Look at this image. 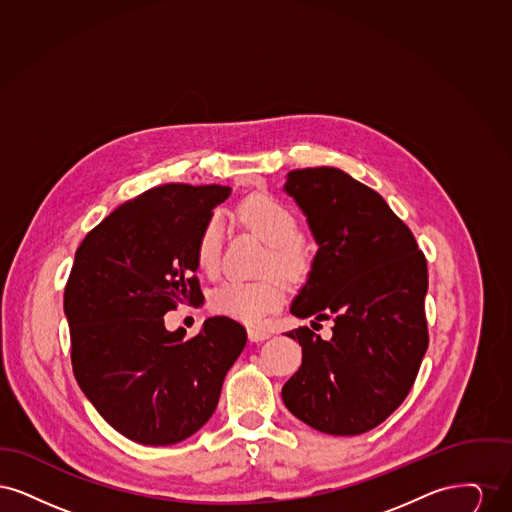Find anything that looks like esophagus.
<instances>
[{"mask_svg":"<svg viewBox=\"0 0 512 512\" xmlns=\"http://www.w3.org/2000/svg\"><path fill=\"white\" fill-rule=\"evenodd\" d=\"M247 336L251 341H265L270 338V332L265 328H247Z\"/></svg>","mask_w":512,"mask_h":512,"instance_id":"obj_1","label":"esophagus"}]
</instances>
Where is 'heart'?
I'll return each instance as SVG.
<instances>
[{
    "label": "heart",
    "mask_w": 512,
    "mask_h": 512,
    "mask_svg": "<svg viewBox=\"0 0 512 512\" xmlns=\"http://www.w3.org/2000/svg\"><path fill=\"white\" fill-rule=\"evenodd\" d=\"M240 217L270 244L268 267L282 276L295 278L309 267L307 253L299 240L301 228L292 209L272 195H253L240 205ZM224 228L219 213L209 215L195 238L194 257L199 270L215 274L219 270ZM284 288L278 280H226L211 293V309L224 317L255 324L268 311L280 307Z\"/></svg>",
    "instance_id": "obj_1"
}]
</instances>
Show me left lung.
<instances>
[{
  "label": "left lung",
  "mask_w": 512,
  "mask_h": 512,
  "mask_svg": "<svg viewBox=\"0 0 512 512\" xmlns=\"http://www.w3.org/2000/svg\"><path fill=\"white\" fill-rule=\"evenodd\" d=\"M284 190L318 244L290 311L334 326L330 340L309 326L288 332L303 361L282 399L318 432L365 434L405 401L428 349L426 257L384 197L347 172L295 169Z\"/></svg>",
  "instance_id": "1"
}]
</instances>
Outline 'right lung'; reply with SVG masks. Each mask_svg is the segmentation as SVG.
Here are the masks:
<instances>
[{
	"label": "right lung",
	"instance_id": "1",
	"mask_svg": "<svg viewBox=\"0 0 512 512\" xmlns=\"http://www.w3.org/2000/svg\"><path fill=\"white\" fill-rule=\"evenodd\" d=\"M228 186L165 184L122 203L86 234L65 286L80 390L122 436L144 445L190 438L215 413L245 328L207 318L167 332L178 303H201L195 238Z\"/></svg>",
	"mask_w": 512,
	"mask_h": 512
}]
</instances>
